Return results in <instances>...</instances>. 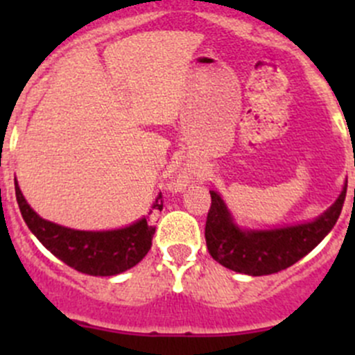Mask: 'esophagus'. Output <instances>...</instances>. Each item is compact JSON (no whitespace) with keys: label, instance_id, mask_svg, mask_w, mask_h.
<instances>
[{"label":"esophagus","instance_id":"34e87169","mask_svg":"<svg viewBox=\"0 0 355 355\" xmlns=\"http://www.w3.org/2000/svg\"><path fill=\"white\" fill-rule=\"evenodd\" d=\"M180 185H184V180H180Z\"/></svg>","mask_w":355,"mask_h":355}]
</instances>
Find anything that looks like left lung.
<instances>
[{"mask_svg":"<svg viewBox=\"0 0 355 355\" xmlns=\"http://www.w3.org/2000/svg\"><path fill=\"white\" fill-rule=\"evenodd\" d=\"M206 245L214 261L237 273L263 277L278 273L309 254L335 227L347 194V182L338 199L313 221L290 227L252 230L235 223L230 209L216 191H209Z\"/></svg>","mask_w":355,"mask_h":355,"instance_id":"left-lung-1","label":"left lung"}]
</instances>
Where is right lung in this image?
<instances>
[{"label":"right lung","instance_id":"add662e5","mask_svg":"<svg viewBox=\"0 0 355 355\" xmlns=\"http://www.w3.org/2000/svg\"><path fill=\"white\" fill-rule=\"evenodd\" d=\"M15 196L24 221L37 241L70 268L92 277L120 275L144 259L156 232L149 216L163 209L159 192L149 209V216L141 218L128 227L101 232L73 230L39 216L28 206L17 182Z\"/></svg>","mask_w":355,"mask_h":355}]
</instances>
